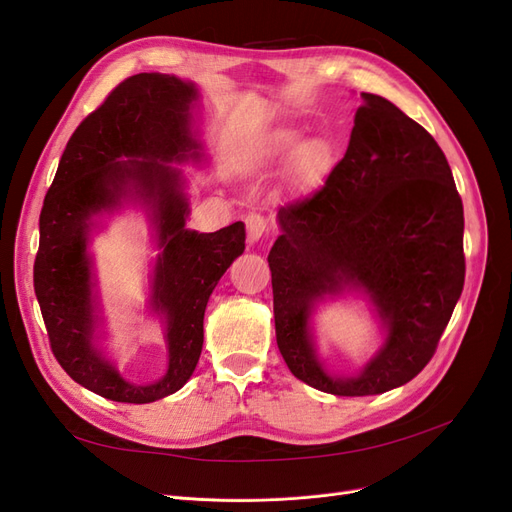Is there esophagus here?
<instances>
[{
  "label": "esophagus",
  "mask_w": 512,
  "mask_h": 512,
  "mask_svg": "<svg viewBox=\"0 0 512 512\" xmlns=\"http://www.w3.org/2000/svg\"><path fill=\"white\" fill-rule=\"evenodd\" d=\"M245 226H247V239H250V243H258L262 237H267L269 232V222L267 218H262L260 213H250L245 218Z\"/></svg>",
  "instance_id": "obj_1"
}]
</instances>
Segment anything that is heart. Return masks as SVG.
I'll return each instance as SVG.
<instances>
[{
    "mask_svg": "<svg viewBox=\"0 0 512 512\" xmlns=\"http://www.w3.org/2000/svg\"><path fill=\"white\" fill-rule=\"evenodd\" d=\"M329 153L327 145L318 138H305L290 128H275L245 147L241 166L247 175L265 177L277 170L288 168L292 181L297 185H314L327 170Z\"/></svg>",
    "mask_w": 512,
    "mask_h": 512,
    "instance_id": "b5f03b06",
    "label": "heart"
}]
</instances>
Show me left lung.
Instances as JSON below:
<instances>
[{
	"instance_id": "obj_1",
	"label": "left lung",
	"mask_w": 512,
	"mask_h": 512,
	"mask_svg": "<svg viewBox=\"0 0 512 512\" xmlns=\"http://www.w3.org/2000/svg\"><path fill=\"white\" fill-rule=\"evenodd\" d=\"M363 106L322 190L277 213L269 252L275 337L288 369L318 391L365 397L410 382L436 352L461 297L463 205L433 136L382 96ZM372 305L383 344L354 377L317 356L315 307L344 293Z\"/></svg>"
}]
</instances>
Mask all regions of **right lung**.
<instances>
[{
  "label": "right lung",
  "mask_w": 512,
  "mask_h": 512,
  "mask_svg": "<svg viewBox=\"0 0 512 512\" xmlns=\"http://www.w3.org/2000/svg\"><path fill=\"white\" fill-rule=\"evenodd\" d=\"M196 104L192 81L130 76L74 130L44 196L34 290L53 354L74 382L121 404H151L190 380L211 292L245 250L243 222L215 232L185 226L188 179L179 166L207 162L194 130ZM130 204L146 211L159 250L148 308L165 329L169 367L151 385L123 379L99 344L103 317L88 252L103 215Z\"/></svg>",
  "instance_id": "add662e5"
}]
</instances>
